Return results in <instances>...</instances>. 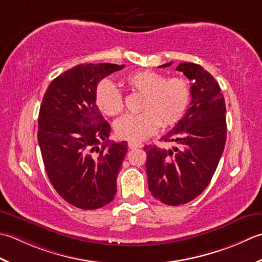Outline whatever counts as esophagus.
<instances>
[{
    "label": "esophagus",
    "instance_id": "1",
    "mask_svg": "<svg viewBox=\"0 0 262 262\" xmlns=\"http://www.w3.org/2000/svg\"><path fill=\"white\" fill-rule=\"evenodd\" d=\"M127 146H129L130 149H136V148H141L143 145L140 142H133V141H130L129 143H127Z\"/></svg>",
    "mask_w": 262,
    "mask_h": 262
}]
</instances>
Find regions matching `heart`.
<instances>
[{
	"label": "heart",
	"mask_w": 262,
	"mask_h": 262,
	"mask_svg": "<svg viewBox=\"0 0 262 262\" xmlns=\"http://www.w3.org/2000/svg\"><path fill=\"white\" fill-rule=\"evenodd\" d=\"M125 84L133 93L142 94L140 114L125 115L117 120L114 131L117 138L141 141L154 135L161 124H175L190 103V84L180 77L168 78L161 72L146 70L127 76ZM95 103L101 113L116 116L124 108L123 96L113 82L101 80L95 92Z\"/></svg>",
	"instance_id": "heart-1"
}]
</instances>
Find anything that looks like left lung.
Here are the masks:
<instances>
[{
    "instance_id": "1",
    "label": "left lung",
    "mask_w": 262,
    "mask_h": 262,
    "mask_svg": "<svg viewBox=\"0 0 262 262\" xmlns=\"http://www.w3.org/2000/svg\"><path fill=\"white\" fill-rule=\"evenodd\" d=\"M176 70L192 81L190 108L162 138L173 142L172 148L145 147L149 190L168 206L188 204L201 194L215 174L226 142L225 99L215 78L195 63L182 62Z\"/></svg>"
}]
</instances>
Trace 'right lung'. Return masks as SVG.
I'll list each match as a JSON object with an SVG mask.
<instances>
[{
	"label": "right lung",
	"mask_w": 262,
	"mask_h": 262,
	"mask_svg": "<svg viewBox=\"0 0 262 262\" xmlns=\"http://www.w3.org/2000/svg\"><path fill=\"white\" fill-rule=\"evenodd\" d=\"M123 68L79 64L53 80L42 97L37 138L46 173L57 193L80 209H98L116 193L127 143L108 140L111 125L95 92L101 79Z\"/></svg>",
	"instance_id": "1"
}]
</instances>
